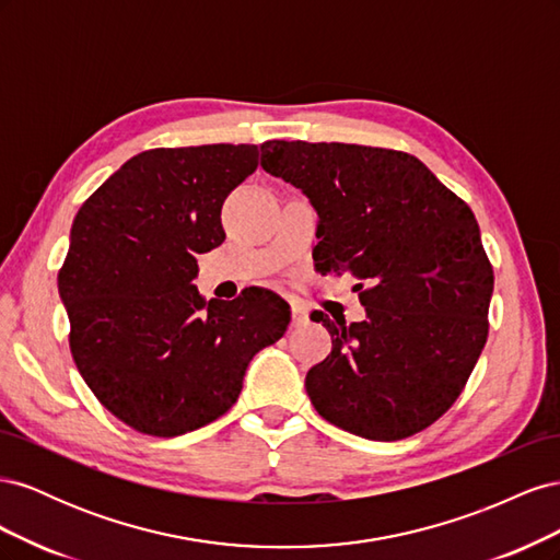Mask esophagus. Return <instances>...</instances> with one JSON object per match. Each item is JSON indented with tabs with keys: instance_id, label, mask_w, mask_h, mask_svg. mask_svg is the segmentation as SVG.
I'll return each instance as SVG.
<instances>
[{
	"instance_id": "1",
	"label": "esophagus",
	"mask_w": 560,
	"mask_h": 560,
	"mask_svg": "<svg viewBox=\"0 0 560 560\" xmlns=\"http://www.w3.org/2000/svg\"><path fill=\"white\" fill-rule=\"evenodd\" d=\"M306 322H308V311L299 306V303H292V325L301 327V325H306Z\"/></svg>"
}]
</instances>
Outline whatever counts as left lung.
<instances>
[{
	"label": "left lung",
	"instance_id": "1",
	"mask_svg": "<svg viewBox=\"0 0 560 560\" xmlns=\"http://www.w3.org/2000/svg\"><path fill=\"white\" fill-rule=\"evenodd\" d=\"M261 167L308 196L322 276L352 273L362 322H331V352L306 376L315 411L374 442L442 418L477 364L493 296L479 224L425 163L395 149L341 142L261 144Z\"/></svg>",
	"mask_w": 560,
	"mask_h": 560
}]
</instances>
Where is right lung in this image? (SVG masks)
I'll return each mask as SVG.
<instances>
[{"label":"right lung","instance_id":"add662e5","mask_svg":"<svg viewBox=\"0 0 560 560\" xmlns=\"http://www.w3.org/2000/svg\"><path fill=\"white\" fill-rule=\"evenodd\" d=\"M259 165L257 144L149 149L79 208L58 292L81 378L109 413L151 436L224 416L245 369L290 325L268 290L206 301L198 254L224 243L226 196Z\"/></svg>","mask_w":560,"mask_h":560}]
</instances>
